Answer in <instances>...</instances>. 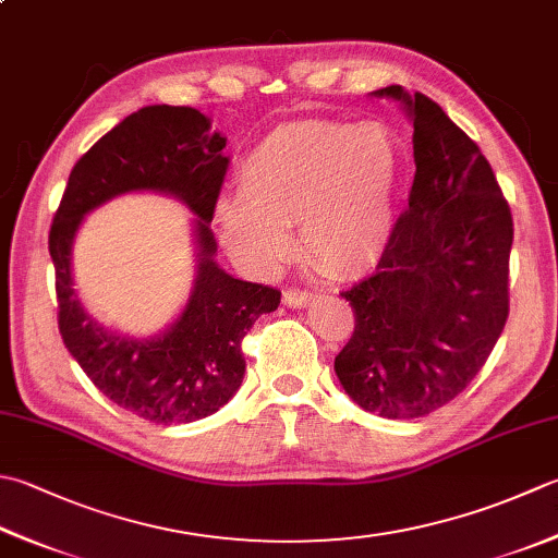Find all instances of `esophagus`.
<instances>
[{
	"instance_id": "34e87169",
	"label": "esophagus",
	"mask_w": 558,
	"mask_h": 558,
	"mask_svg": "<svg viewBox=\"0 0 558 558\" xmlns=\"http://www.w3.org/2000/svg\"><path fill=\"white\" fill-rule=\"evenodd\" d=\"M314 298H316L314 290H302V288H288L286 292H282V302H286L290 310L307 307L310 302H314Z\"/></svg>"
}]
</instances>
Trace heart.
<instances>
[{
  "mask_svg": "<svg viewBox=\"0 0 558 558\" xmlns=\"http://www.w3.org/2000/svg\"><path fill=\"white\" fill-rule=\"evenodd\" d=\"M407 145L387 123L302 120L268 133L239 167V195L215 207L227 248L251 268L290 254L300 225L304 258L324 276L365 272L395 234Z\"/></svg>",
  "mask_w": 558,
  "mask_h": 558,
  "instance_id": "heart-1",
  "label": "heart"
}]
</instances>
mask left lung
I'll return each mask as SVG.
<instances>
[{"instance_id":"left-lung-1","label":"left lung","mask_w":558,"mask_h":558,"mask_svg":"<svg viewBox=\"0 0 558 558\" xmlns=\"http://www.w3.org/2000/svg\"><path fill=\"white\" fill-rule=\"evenodd\" d=\"M407 104L416 177L373 276L341 292L355 329L336 375L365 411L421 418L484 367L510 312L512 213L488 159L425 94Z\"/></svg>"}]
</instances>
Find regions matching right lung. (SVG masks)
I'll use <instances>...</instances> for the list:
<instances>
[{
	"label": "right lung",
	"mask_w": 558,
	"mask_h": 558,
	"mask_svg": "<svg viewBox=\"0 0 558 558\" xmlns=\"http://www.w3.org/2000/svg\"><path fill=\"white\" fill-rule=\"evenodd\" d=\"M227 140L189 106H145L106 133L74 163L54 210L48 248L54 266L64 348L104 397L157 425L210 416L242 387V341L260 314L278 310L280 290L227 276L215 264L210 220L227 177ZM128 190H163L199 215V280L182 319L159 339L130 342L104 332L71 288L69 251L81 217Z\"/></svg>",
	"instance_id": "add662e5"
}]
</instances>
